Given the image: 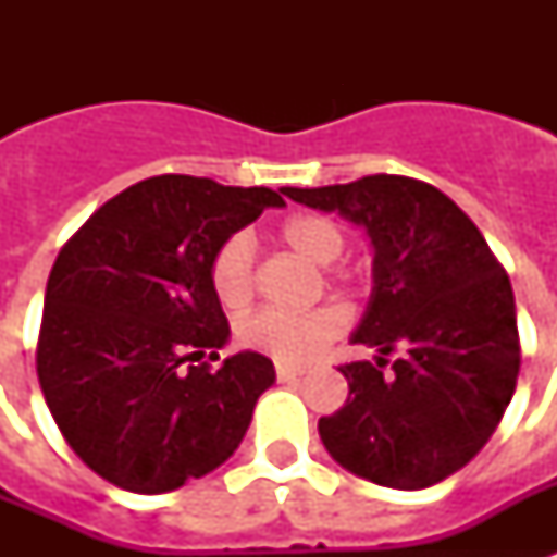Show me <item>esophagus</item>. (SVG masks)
I'll list each match as a JSON object with an SVG mask.
<instances>
[{
	"mask_svg": "<svg viewBox=\"0 0 557 557\" xmlns=\"http://www.w3.org/2000/svg\"><path fill=\"white\" fill-rule=\"evenodd\" d=\"M304 375V370L300 367H292V364H277V379L280 381H295Z\"/></svg>",
	"mask_w": 557,
	"mask_h": 557,
	"instance_id": "obj_1",
	"label": "esophagus"
}]
</instances>
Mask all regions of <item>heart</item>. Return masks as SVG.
Segmentation results:
<instances>
[{"instance_id": "b5f03b06", "label": "heart", "mask_w": 557, "mask_h": 557, "mask_svg": "<svg viewBox=\"0 0 557 557\" xmlns=\"http://www.w3.org/2000/svg\"><path fill=\"white\" fill-rule=\"evenodd\" d=\"M277 239L306 260L326 265L347 248V236L335 219L323 213H295L277 225ZM332 274L344 271L332 269ZM208 280L225 309H239L253 295V251L243 234L227 236L210 257ZM344 330V314L335 306H318L309 312L260 309L239 321V341L262 356L283 364H306Z\"/></svg>"}]
</instances>
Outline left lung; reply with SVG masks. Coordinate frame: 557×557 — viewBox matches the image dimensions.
<instances>
[{
  "instance_id": "obj_1",
  "label": "left lung",
  "mask_w": 557,
  "mask_h": 557,
  "mask_svg": "<svg viewBox=\"0 0 557 557\" xmlns=\"http://www.w3.org/2000/svg\"><path fill=\"white\" fill-rule=\"evenodd\" d=\"M283 193L364 225L375 248V286L352 344L381 356L338 367L349 398L318 422L323 445L370 483L405 492L442 483L492 440L518 384L509 274L480 227L419 178L375 173Z\"/></svg>"
}]
</instances>
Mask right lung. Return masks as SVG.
Listing matches in <instances>:
<instances>
[{
  "label": "right lung",
  "mask_w": 557,
  "mask_h": 557,
  "mask_svg": "<svg viewBox=\"0 0 557 557\" xmlns=\"http://www.w3.org/2000/svg\"><path fill=\"white\" fill-rule=\"evenodd\" d=\"M286 205L269 187L152 176L91 213L48 274L37 375L69 448L117 488L173 492L222 466L274 384L260 352L219 370L231 326L208 280L219 243Z\"/></svg>",
  "instance_id": "right-lung-1"
}]
</instances>
